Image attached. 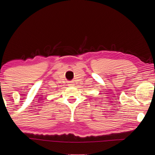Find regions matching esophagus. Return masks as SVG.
I'll return each instance as SVG.
<instances>
[{"instance_id": "esophagus-1", "label": "esophagus", "mask_w": 155, "mask_h": 155, "mask_svg": "<svg viewBox=\"0 0 155 155\" xmlns=\"http://www.w3.org/2000/svg\"><path fill=\"white\" fill-rule=\"evenodd\" d=\"M69 85L72 86V85H73V83H69Z\"/></svg>"}]
</instances>
